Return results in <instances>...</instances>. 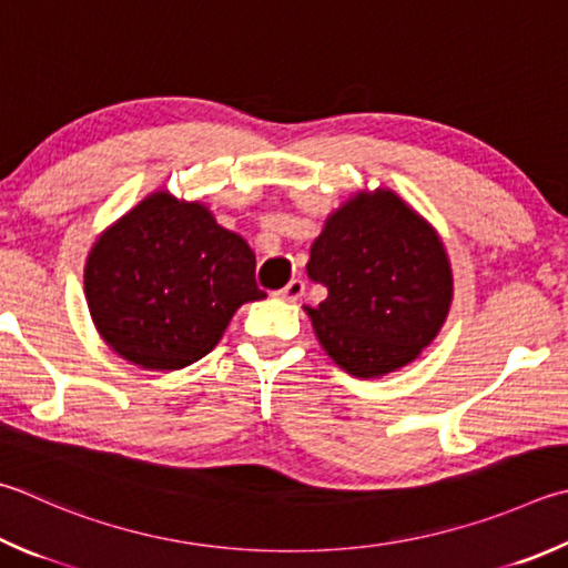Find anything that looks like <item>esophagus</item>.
<instances>
[{"instance_id": "obj_1", "label": "esophagus", "mask_w": 568, "mask_h": 568, "mask_svg": "<svg viewBox=\"0 0 568 568\" xmlns=\"http://www.w3.org/2000/svg\"><path fill=\"white\" fill-rule=\"evenodd\" d=\"M303 293H305V283L301 281V277H293V281L287 283V285L283 287V291H281V297H285V301L295 303V301H301Z\"/></svg>"}]
</instances>
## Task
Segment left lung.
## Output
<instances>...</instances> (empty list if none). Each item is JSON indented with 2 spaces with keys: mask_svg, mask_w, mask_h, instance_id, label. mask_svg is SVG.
<instances>
[{
  "mask_svg": "<svg viewBox=\"0 0 568 568\" xmlns=\"http://www.w3.org/2000/svg\"><path fill=\"white\" fill-rule=\"evenodd\" d=\"M327 287L305 307L325 353L353 377L417 359L445 325L455 277L432 223L395 191H357L327 215L305 265Z\"/></svg>",
  "mask_w": 568,
  "mask_h": 568,
  "instance_id": "1",
  "label": "left lung"
}]
</instances>
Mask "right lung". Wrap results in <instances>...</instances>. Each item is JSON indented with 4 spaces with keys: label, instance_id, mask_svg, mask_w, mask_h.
<instances>
[{
    "label": "right lung",
    "instance_id": "obj_1",
    "mask_svg": "<svg viewBox=\"0 0 568 568\" xmlns=\"http://www.w3.org/2000/svg\"><path fill=\"white\" fill-rule=\"evenodd\" d=\"M91 320L119 357L181 369L219 345L243 303L263 301L255 255L201 201L153 191L91 245L84 265Z\"/></svg>",
    "mask_w": 568,
    "mask_h": 568
}]
</instances>
